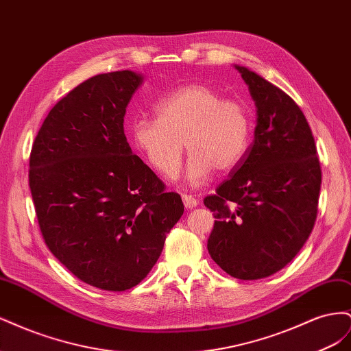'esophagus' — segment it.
I'll return each mask as SVG.
<instances>
[{"label": "esophagus", "instance_id": "esophagus-1", "mask_svg": "<svg viewBox=\"0 0 351 351\" xmlns=\"http://www.w3.org/2000/svg\"><path fill=\"white\" fill-rule=\"evenodd\" d=\"M182 199H183V204H184V208H186V209H193V208L197 206V200H196L193 196L183 195Z\"/></svg>", "mask_w": 351, "mask_h": 351}]
</instances>
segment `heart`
Here are the masks:
<instances>
[{"label": "heart", "instance_id": "heart-1", "mask_svg": "<svg viewBox=\"0 0 351 351\" xmlns=\"http://www.w3.org/2000/svg\"><path fill=\"white\" fill-rule=\"evenodd\" d=\"M156 119H137L130 125L133 146L158 173L171 176L190 151L184 178L202 186L214 171L236 167L246 154L252 120L246 105L226 99L204 83H190L155 104Z\"/></svg>", "mask_w": 351, "mask_h": 351}]
</instances>
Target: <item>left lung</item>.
<instances>
[{"label":"left lung","mask_w":351,"mask_h":351,"mask_svg":"<svg viewBox=\"0 0 351 351\" xmlns=\"http://www.w3.org/2000/svg\"><path fill=\"white\" fill-rule=\"evenodd\" d=\"M234 67L254 101L256 127L231 177L204 200L215 218L208 252L231 277L259 280L282 269L309 239L321 165L299 105L259 74Z\"/></svg>","instance_id":"obj_1"}]
</instances>
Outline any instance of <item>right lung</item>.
I'll list each match as a JSON object with an SVG mask.
<instances>
[{"label":"right lung","instance_id":"add662e5","mask_svg":"<svg viewBox=\"0 0 351 351\" xmlns=\"http://www.w3.org/2000/svg\"><path fill=\"white\" fill-rule=\"evenodd\" d=\"M142 82L130 70L84 80L49 111L30 152L47 246L79 280L108 291L149 274L184 212L125 139V108Z\"/></svg>","mask_w":351,"mask_h":351}]
</instances>
